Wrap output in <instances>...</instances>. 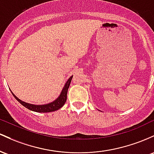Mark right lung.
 <instances>
[{
    "label": "right lung",
    "mask_w": 154,
    "mask_h": 154,
    "mask_svg": "<svg viewBox=\"0 0 154 154\" xmlns=\"http://www.w3.org/2000/svg\"><path fill=\"white\" fill-rule=\"evenodd\" d=\"M72 76H73V75H72V76L69 78L68 80L67 81L66 83H65V86H64L63 90H62L61 93H60V96H59L56 100H54V101L51 102V103H48V104L34 105L30 104V103H25V102L19 99L16 95H14V94L11 91L12 94H13V96L15 97V99H16L19 103H21L24 107L27 108V109L35 112H38V113H49V112H53L55 111V110H59L65 105V102H66L67 100V94H68V88L69 86H70Z\"/></svg>",
    "instance_id": "1"
}]
</instances>
